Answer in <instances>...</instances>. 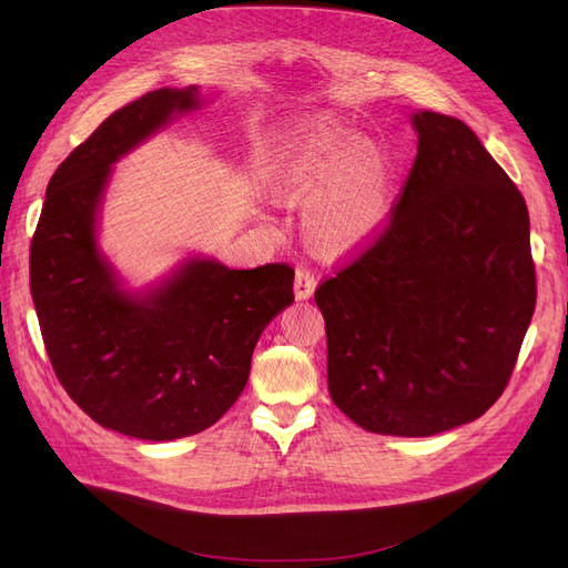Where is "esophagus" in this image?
Returning <instances> with one entry per match:
<instances>
[{
    "mask_svg": "<svg viewBox=\"0 0 568 568\" xmlns=\"http://www.w3.org/2000/svg\"><path fill=\"white\" fill-rule=\"evenodd\" d=\"M317 291V277L312 275L307 267L296 270V282H293V293H296V301H307L315 296Z\"/></svg>",
    "mask_w": 568,
    "mask_h": 568,
    "instance_id": "1",
    "label": "esophagus"
}]
</instances>
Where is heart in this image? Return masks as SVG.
<instances>
[{
	"label": "heart",
	"instance_id": "heart-1",
	"mask_svg": "<svg viewBox=\"0 0 568 568\" xmlns=\"http://www.w3.org/2000/svg\"><path fill=\"white\" fill-rule=\"evenodd\" d=\"M263 179L277 197L305 202V240L328 256L366 248L393 216L395 169L387 152L328 116H305L284 129Z\"/></svg>",
	"mask_w": 568,
	"mask_h": 568
}]
</instances>
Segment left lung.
<instances>
[{
    "label": "left lung",
    "mask_w": 568,
    "mask_h": 568,
    "mask_svg": "<svg viewBox=\"0 0 568 568\" xmlns=\"http://www.w3.org/2000/svg\"><path fill=\"white\" fill-rule=\"evenodd\" d=\"M418 154L387 230L326 280L334 404L376 435L433 437L503 395L536 307L529 211L475 131L414 110Z\"/></svg>",
    "instance_id": "1"
}]
</instances>
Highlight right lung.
I'll list each match as a JSON object with an SVG mask.
<instances>
[{"label": "right lung", "mask_w": 568, "mask_h": 568, "mask_svg": "<svg viewBox=\"0 0 568 568\" xmlns=\"http://www.w3.org/2000/svg\"><path fill=\"white\" fill-rule=\"evenodd\" d=\"M206 108L200 87L116 110L51 175L30 246V291L58 381L114 433L197 435L237 402L265 326L293 303V267L230 270L192 253L131 288L101 246L114 164Z\"/></svg>", "instance_id": "add662e5"}]
</instances>
